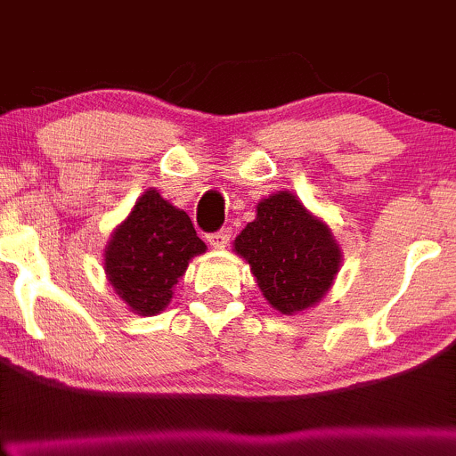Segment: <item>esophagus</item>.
Instances as JSON below:
<instances>
[{
    "label": "esophagus",
    "mask_w": 456,
    "mask_h": 456,
    "mask_svg": "<svg viewBox=\"0 0 456 456\" xmlns=\"http://www.w3.org/2000/svg\"><path fill=\"white\" fill-rule=\"evenodd\" d=\"M230 237H232V232H230V228H222V230H219V232L208 234L207 240H208V245H211V248L224 249V248H226V245L230 243Z\"/></svg>",
    "instance_id": "34e87169"
}]
</instances>
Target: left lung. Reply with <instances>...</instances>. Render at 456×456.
Listing matches in <instances>:
<instances>
[{"instance_id":"8db88e82","label":"left lung","mask_w":456,"mask_h":456,"mask_svg":"<svg viewBox=\"0 0 456 456\" xmlns=\"http://www.w3.org/2000/svg\"><path fill=\"white\" fill-rule=\"evenodd\" d=\"M232 251L249 265L266 303L283 315L303 314L322 301L344 260L329 224L288 190L262 198Z\"/></svg>"}]
</instances>
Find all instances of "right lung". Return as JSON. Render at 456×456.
<instances>
[{"instance_id": "add662e5", "label": "right lung", "mask_w": 456, "mask_h": 456, "mask_svg": "<svg viewBox=\"0 0 456 456\" xmlns=\"http://www.w3.org/2000/svg\"><path fill=\"white\" fill-rule=\"evenodd\" d=\"M205 251L190 216L149 187L112 230L104 248V273L130 312L158 315L168 307L190 260Z\"/></svg>"}]
</instances>
